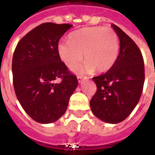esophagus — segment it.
<instances>
[{
  "mask_svg": "<svg viewBox=\"0 0 155 155\" xmlns=\"http://www.w3.org/2000/svg\"><path fill=\"white\" fill-rule=\"evenodd\" d=\"M84 79H85V78H84V77H82V76H78V80L79 83H82V82L84 80Z\"/></svg>",
  "mask_w": 155,
  "mask_h": 155,
  "instance_id": "esophagus-1",
  "label": "esophagus"
}]
</instances>
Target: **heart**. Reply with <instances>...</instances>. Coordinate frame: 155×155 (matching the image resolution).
Returning a JSON list of instances; mask_svg holds the SVG:
<instances>
[{"label": "heart", "instance_id": "heart-1", "mask_svg": "<svg viewBox=\"0 0 155 155\" xmlns=\"http://www.w3.org/2000/svg\"><path fill=\"white\" fill-rule=\"evenodd\" d=\"M69 39L58 44V53L71 70L80 65L83 54L85 64L82 71L84 72L107 71L117 59L120 47L118 36L110 27H84L71 33Z\"/></svg>", "mask_w": 155, "mask_h": 155}]
</instances>
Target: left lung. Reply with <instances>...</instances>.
<instances>
[{"instance_id": "obj_1", "label": "left lung", "mask_w": 155, "mask_h": 155, "mask_svg": "<svg viewBox=\"0 0 155 155\" xmlns=\"http://www.w3.org/2000/svg\"><path fill=\"white\" fill-rule=\"evenodd\" d=\"M120 39V52L114 65L94 77L97 91L91 100L93 114L108 123L122 122L140 100L145 71L143 57L134 41L121 28L112 25Z\"/></svg>"}]
</instances>
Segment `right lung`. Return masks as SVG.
Returning a JSON list of instances; mask_svg holds the SVG:
<instances>
[{"label": "right lung", "mask_w": 155, "mask_h": 155, "mask_svg": "<svg viewBox=\"0 0 155 155\" xmlns=\"http://www.w3.org/2000/svg\"><path fill=\"white\" fill-rule=\"evenodd\" d=\"M71 27L43 23L15 47L12 61L15 94L27 115L39 123L56 122L64 114L78 84L58 53L59 39ZM58 78L61 83L55 84Z\"/></svg>", "instance_id": "obj_1"}]
</instances>
